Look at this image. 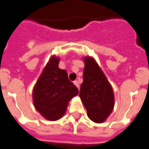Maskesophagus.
<instances>
[{
  "instance_id": "1",
  "label": "esophagus",
  "mask_w": 149,
  "mask_h": 149,
  "mask_svg": "<svg viewBox=\"0 0 149 149\" xmlns=\"http://www.w3.org/2000/svg\"><path fill=\"white\" fill-rule=\"evenodd\" d=\"M74 85H75L78 88H79V83H78V81H74Z\"/></svg>"
}]
</instances>
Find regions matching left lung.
I'll return each instance as SVG.
<instances>
[{
    "mask_svg": "<svg viewBox=\"0 0 149 149\" xmlns=\"http://www.w3.org/2000/svg\"><path fill=\"white\" fill-rule=\"evenodd\" d=\"M85 63L80 96L91 120L101 124L111 114L114 107V94L110 83L92 56L83 58Z\"/></svg>",
    "mask_w": 149,
    "mask_h": 149,
    "instance_id": "1",
    "label": "left lung"
}]
</instances>
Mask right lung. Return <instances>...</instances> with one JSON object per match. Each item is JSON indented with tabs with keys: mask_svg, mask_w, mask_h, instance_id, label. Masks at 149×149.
<instances>
[{
	"mask_svg": "<svg viewBox=\"0 0 149 149\" xmlns=\"http://www.w3.org/2000/svg\"><path fill=\"white\" fill-rule=\"evenodd\" d=\"M60 58L50 56L33 91V105L41 116L49 121L64 116L68 102L78 94L65 70L59 68Z\"/></svg>",
	"mask_w": 149,
	"mask_h": 149,
	"instance_id": "obj_1",
	"label": "right lung"
}]
</instances>
